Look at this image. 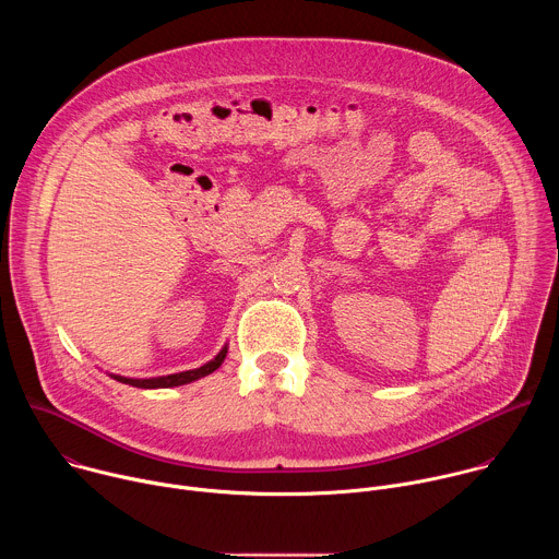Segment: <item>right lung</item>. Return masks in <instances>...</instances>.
Wrapping results in <instances>:
<instances>
[{"instance_id":"right-lung-1","label":"right lung","mask_w":559,"mask_h":559,"mask_svg":"<svg viewBox=\"0 0 559 559\" xmlns=\"http://www.w3.org/2000/svg\"><path fill=\"white\" fill-rule=\"evenodd\" d=\"M227 356V347H223L210 362H205L203 367L199 369H190V371H179V373H170V376H158V378H126V376H115L110 373L117 382H123V384H132V386H139V389H166V386H179V384H188V382H194L212 371H216L221 367V362L225 360Z\"/></svg>"}]
</instances>
